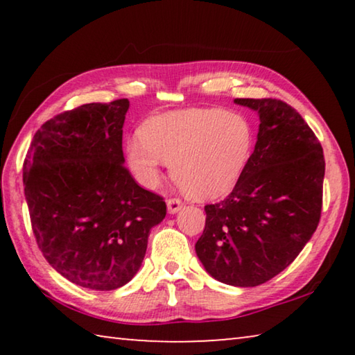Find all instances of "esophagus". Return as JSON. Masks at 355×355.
Listing matches in <instances>:
<instances>
[{
  "mask_svg": "<svg viewBox=\"0 0 355 355\" xmlns=\"http://www.w3.org/2000/svg\"><path fill=\"white\" fill-rule=\"evenodd\" d=\"M182 208H183V202L182 199H178V197H172V199L167 200V209H169V213H177Z\"/></svg>",
  "mask_w": 355,
  "mask_h": 355,
  "instance_id": "1",
  "label": "esophagus"
}]
</instances>
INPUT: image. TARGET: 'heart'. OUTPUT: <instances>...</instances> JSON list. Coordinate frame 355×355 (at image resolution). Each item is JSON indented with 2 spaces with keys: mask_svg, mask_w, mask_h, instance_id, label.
Returning a JSON list of instances; mask_svg holds the SVG:
<instances>
[{
  "mask_svg": "<svg viewBox=\"0 0 355 355\" xmlns=\"http://www.w3.org/2000/svg\"><path fill=\"white\" fill-rule=\"evenodd\" d=\"M254 130L241 114L220 107H192L150 117L141 137L127 142L125 155L137 182L153 189L163 163L194 199H216L230 192L249 164Z\"/></svg>",
  "mask_w": 355,
  "mask_h": 355,
  "instance_id": "1",
  "label": "heart"
}]
</instances>
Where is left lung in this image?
Here are the masks:
<instances>
[{
    "label": "left lung",
    "instance_id": "obj_1",
    "mask_svg": "<svg viewBox=\"0 0 355 355\" xmlns=\"http://www.w3.org/2000/svg\"><path fill=\"white\" fill-rule=\"evenodd\" d=\"M260 114L249 164L227 199L205 205L196 252L216 280L266 284L294 261L321 219L326 161L302 116L277 98H236Z\"/></svg>",
    "mask_w": 355,
    "mask_h": 355
}]
</instances>
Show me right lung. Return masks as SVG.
Here are the masks:
<instances>
[{"label":"right lung","instance_id":"add662e5","mask_svg":"<svg viewBox=\"0 0 355 355\" xmlns=\"http://www.w3.org/2000/svg\"><path fill=\"white\" fill-rule=\"evenodd\" d=\"M127 98L58 114L35 131L23 183L35 241L73 284L111 291L135 277L148 235L166 216L161 196L123 166Z\"/></svg>","mask_w":355,"mask_h":355}]
</instances>
